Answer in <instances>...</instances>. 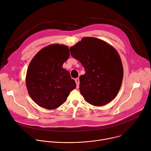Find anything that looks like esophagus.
I'll return each mask as SVG.
<instances>
[{
    "mask_svg": "<svg viewBox=\"0 0 151 151\" xmlns=\"http://www.w3.org/2000/svg\"><path fill=\"white\" fill-rule=\"evenodd\" d=\"M75 80L76 83V87H77V88H78L79 87V79L78 78H77Z\"/></svg>",
    "mask_w": 151,
    "mask_h": 151,
    "instance_id": "1",
    "label": "esophagus"
}]
</instances>
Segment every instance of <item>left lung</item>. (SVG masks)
<instances>
[{
    "instance_id": "8db88e82",
    "label": "left lung",
    "mask_w": 151,
    "mask_h": 151,
    "mask_svg": "<svg viewBox=\"0 0 151 151\" xmlns=\"http://www.w3.org/2000/svg\"><path fill=\"white\" fill-rule=\"evenodd\" d=\"M73 57L79 60L85 73L79 78V90L88 103L101 106L118 94L124 70L117 51L98 38L85 37L70 48Z\"/></svg>"
}]
</instances>
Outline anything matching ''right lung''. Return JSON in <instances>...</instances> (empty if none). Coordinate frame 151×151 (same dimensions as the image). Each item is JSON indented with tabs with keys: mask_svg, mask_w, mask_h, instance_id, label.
I'll list each match as a JSON object with an SVG mask.
<instances>
[{
	"mask_svg": "<svg viewBox=\"0 0 151 151\" xmlns=\"http://www.w3.org/2000/svg\"><path fill=\"white\" fill-rule=\"evenodd\" d=\"M70 55L68 47L51 44L40 50L31 60L26 84L29 96L39 106L55 109L76 87L70 72L62 68Z\"/></svg>",
	"mask_w": 151,
	"mask_h": 151,
	"instance_id": "add662e5",
	"label": "right lung"
}]
</instances>
